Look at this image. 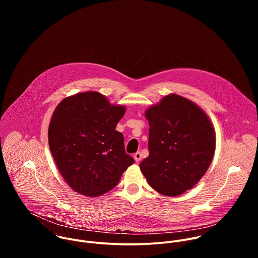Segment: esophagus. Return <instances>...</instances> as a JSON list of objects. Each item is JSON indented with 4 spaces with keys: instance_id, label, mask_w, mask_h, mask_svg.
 <instances>
[{
    "instance_id": "1",
    "label": "esophagus",
    "mask_w": 258,
    "mask_h": 258,
    "mask_svg": "<svg viewBox=\"0 0 258 258\" xmlns=\"http://www.w3.org/2000/svg\"><path fill=\"white\" fill-rule=\"evenodd\" d=\"M134 159H135V161H136V162H140V161H141V159H142V155H141V153H140V152L135 153V155H134Z\"/></svg>"
}]
</instances>
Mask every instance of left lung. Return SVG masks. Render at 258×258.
<instances>
[{
    "label": "left lung",
    "instance_id": "left-lung-1",
    "mask_svg": "<svg viewBox=\"0 0 258 258\" xmlns=\"http://www.w3.org/2000/svg\"><path fill=\"white\" fill-rule=\"evenodd\" d=\"M149 121V156L140 168L164 196L192 189L208 169L215 151L213 125L194 102L170 94L145 112Z\"/></svg>",
    "mask_w": 258,
    "mask_h": 258
}]
</instances>
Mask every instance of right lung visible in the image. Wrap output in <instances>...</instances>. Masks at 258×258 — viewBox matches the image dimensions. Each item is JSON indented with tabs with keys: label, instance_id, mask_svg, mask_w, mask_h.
Masks as SVG:
<instances>
[{
	"label": "right lung",
	"instance_id": "1",
	"mask_svg": "<svg viewBox=\"0 0 258 258\" xmlns=\"http://www.w3.org/2000/svg\"><path fill=\"white\" fill-rule=\"evenodd\" d=\"M125 107L98 92L63 99L52 115L48 138L56 165L77 193L97 197L113 189L135 160L125 153L116 125Z\"/></svg>",
	"mask_w": 258,
	"mask_h": 258
}]
</instances>
